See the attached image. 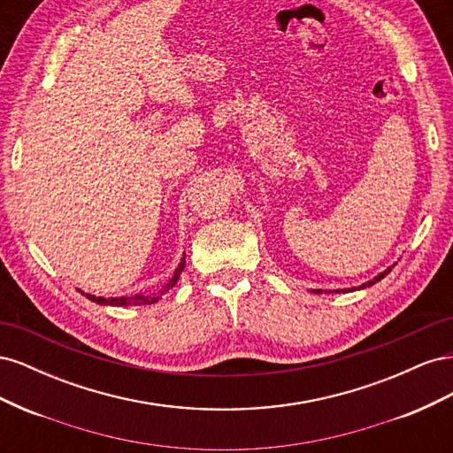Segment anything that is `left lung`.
<instances>
[{
  "instance_id": "obj_1",
  "label": "left lung",
  "mask_w": 453,
  "mask_h": 453,
  "mask_svg": "<svg viewBox=\"0 0 453 453\" xmlns=\"http://www.w3.org/2000/svg\"><path fill=\"white\" fill-rule=\"evenodd\" d=\"M391 268H393V266H389L388 270H383V272H380L376 278H372V280H370V281L363 283L361 287H357V289H366V287H372L374 283H378L380 280H383V278H386V276H388V273L391 272ZM351 291H355V287H351V289H336V293H351ZM311 293H318V295H319V293H323V291H321V289H313ZM325 293H326V291H325Z\"/></svg>"
}]
</instances>
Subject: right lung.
Listing matches in <instances>:
<instances>
[{
	"mask_svg": "<svg viewBox=\"0 0 453 453\" xmlns=\"http://www.w3.org/2000/svg\"><path fill=\"white\" fill-rule=\"evenodd\" d=\"M183 266H185V255L181 257L180 260V266H177L172 273V278L162 285V289L155 291V293H138V295H132V296H94V295H88V293H83L81 291V295H85L88 300H92V303L100 304V306H147V304H155L158 303V300L172 291V287L180 281V276L183 272Z\"/></svg>",
	"mask_w": 453,
	"mask_h": 453,
	"instance_id": "right-lung-1",
	"label": "right lung"
}]
</instances>
